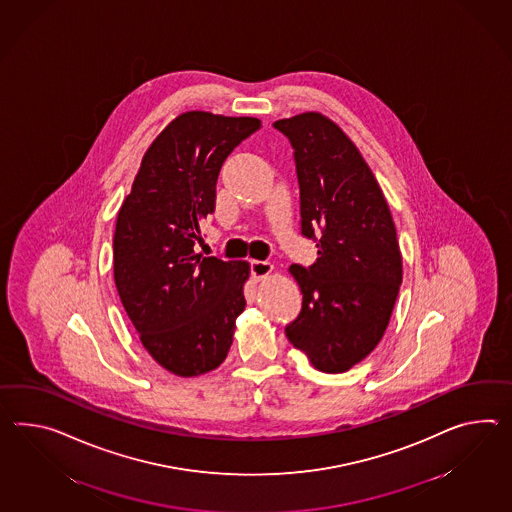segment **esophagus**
Listing matches in <instances>:
<instances>
[{"mask_svg":"<svg viewBox=\"0 0 512 512\" xmlns=\"http://www.w3.org/2000/svg\"><path fill=\"white\" fill-rule=\"evenodd\" d=\"M250 270L251 275H253V279L261 281V279H264L266 275L272 274L274 266H272L268 261H250Z\"/></svg>","mask_w":512,"mask_h":512,"instance_id":"1","label":"esophagus"}]
</instances>
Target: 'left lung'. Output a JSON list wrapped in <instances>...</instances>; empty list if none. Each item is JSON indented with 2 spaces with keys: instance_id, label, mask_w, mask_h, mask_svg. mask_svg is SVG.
<instances>
[{
  "instance_id": "left-lung-1",
  "label": "left lung",
  "mask_w": 512,
  "mask_h": 512,
  "mask_svg": "<svg viewBox=\"0 0 512 512\" xmlns=\"http://www.w3.org/2000/svg\"><path fill=\"white\" fill-rule=\"evenodd\" d=\"M274 127L294 150L301 235L318 248L311 266H290L303 301L285 333L318 370L340 374L385 335L401 285L396 225L372 170L337 124L305 113Z\"/></svg>"
}]
</instances>
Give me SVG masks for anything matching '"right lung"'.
Segmentation results:
<instances>
[{"label":"right lung","mask_w":512,"mask_h":512,"mask_svg":"<svg viewBox=\"0 0 512 512\" xmlns=\"http://www.w3.org/2000/svg\"><path fill=\"white\" fill-rule=\"evenodd\" d=\"M259 129L250 116H177L146 151L118 212L116 290L144 348L172 374H207L233 344L250 266L203 257L196 244L222 164Z\"/></svg>","instance_id":"add662e5"}]
</instances>
